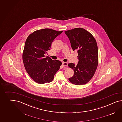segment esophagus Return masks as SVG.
I'll list each match as a JSON object with an SVG mask.
<instances>
[{"mask_svg":"<svg viewBox=\"0 0 122 122\" xmlns=\"http://www.w3.org/2000/svg\"><path fill=\"white\" fill-rule=\"evenodd\" d=\"M62 66L64 67H65V66H68V63L66 62H64L62 63Z\"/></svg>","mask_w":122,"mask_h":122,"instance_id":"1","label":"esophagus"}]
</instances>
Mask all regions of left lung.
I'll return each mask as SVG.
<instances>
[{
	"instance_id": "obj_1",
	"label": "left lung",
	"mask_w": 122,
	"mask_h": 122,
	"mask_svg": "<svg viewBox=\"0 0 122 122\" xmlns=\"http://www.w3.org/2000/svg\"><path fill=\"white\" fill-rule=\"evenodd\" d=\"M70 41L72 49L78 53V64L69 63L74 74L69 81L73 84L83 85L94 76L98 64L97 43L92 35L82 28H74L65 31Z\"/></svg>"
}]
</instances>
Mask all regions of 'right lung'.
Instances as JSON below:
<instances>
[{"label": "right lung", "instance_id": "add662e5", "mask_svg": "<svg viewBox=\"0 0 122 122\" xmlns=\"http://www.w3.org/2000/svg\"><path fill=\"white\" fill-rule=\"evenodd\" d=\"M50 29H43L29 35L22 53L25 69L30 77L36 83L44 84L53 80L62 63L45 57V54L50 50L53 40L62 33Z\"/></svg>", "mask_w": 122, "mask_h": 122}]
</instances>
